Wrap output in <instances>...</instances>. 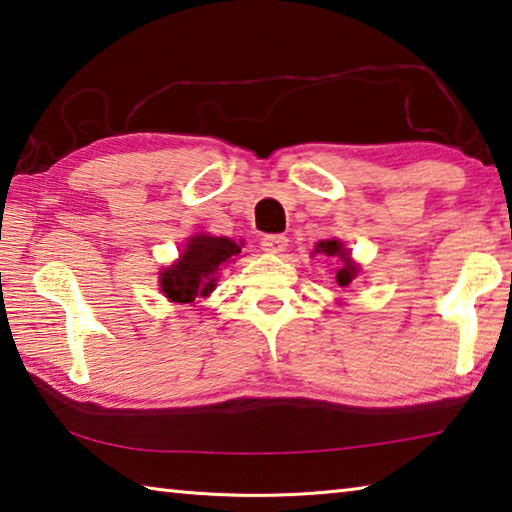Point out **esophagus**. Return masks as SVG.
<instances>
[{
    "instance_id": "1",
    "label": "esophagus",
    "mask_w": 512,
    "mask_h": 512,
    "mask_svg": "<svg viewBox=\"0 0 512 512\" xmlns=\"http://www.w3.org/2000/svg\"><path fill=\"white\" fill-rule=\"evenodd\" d=\"M261 242L263 249L270 251V254H281V251L288 249V238H285L283 233H270V236H265Z\"/></svg>"
}]
</instances>
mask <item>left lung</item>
Wrapping results in <instances>:
<instances>
[{
  "label": "left lung",
  "instance_id": "8db88e82",
  "mask_svg": "<svg viewBox=\"0 0 512 512\" xmlns=\"http://www.w3.org/2000/svg\"><path fill=\"white\" fill-rule=\"evenodd\" d=\"M312 254H324V256H330V258L337 256L339 261H342V267H339L337 276H335L337 285H342V288H346V285H351L353 279L357 276V272H360V265L353 261L351 251L344 247L342 240H335V238L321 240V242H317V245H315V251H312Z\"/></svg>",
  "mask_w": 512,
  "mask_h": 512
}]
</instances>
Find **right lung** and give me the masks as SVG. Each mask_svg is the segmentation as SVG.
<instances>
[{"instance_id": "1", "label": "right lung", "mask_w": 512, "mask_h": 512, "mask_svg": "<svg viewBox=\"0 0 512 512\" xmlns=\"http://www.w3.org/2000/svg\"><path fill=\"white\" fill-rule=\"evenodd\" d=\"M242 242H233L224 236H206L195 233L186 240L182 256L159 274V288L173 303H195V299L209 297L218 283L220 267L240 254Z\"/></svg>"}]
</instances>
